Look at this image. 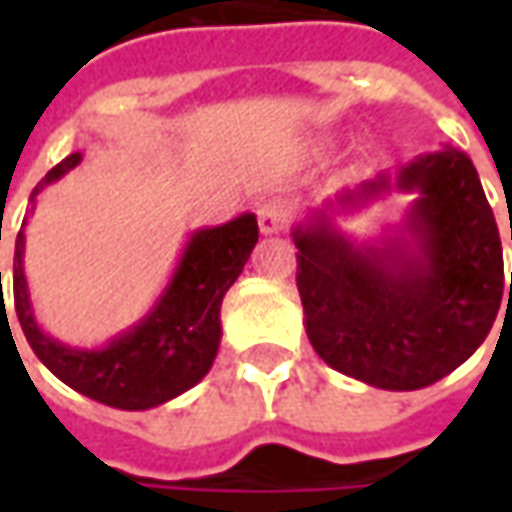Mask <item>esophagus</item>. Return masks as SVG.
<instances>
[{
  "label": "esophagus",
  "mask_w": 512,
  "mask_h": 512,
  "mask_svg": "<svg viewBox=\"0 0 512 512\" xmlns=\"http://www.w3.org/2000/svg\"><path fill=\"white\" fill-rule=\"evenodd\" d=\"M290 222V205L285 200H268L257 208V224H260V233L274 235L282 233Z\"/></svg>",
  "instance_id": "34e87169"
}]
</instances>
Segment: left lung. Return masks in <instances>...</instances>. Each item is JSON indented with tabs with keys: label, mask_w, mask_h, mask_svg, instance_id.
<instances>
[{
	"label": "left lung",
	"mask_w": 512,
	"mask_h": 512,
	"mask_svg": "<svg viewBox=\"0 0 512 512\" xmlns=\"http://www.w3.org/2000/svg\"><path fill=\"white\" fill-rule=\"evenodd\" d=\"M378 186L384 180L370 191ZM397 186L419 191L411 230L422 263L395 257L400 246L359 255L321 222L296 230V285L307 337L326 365L381 389H419L463 365L488 337L505 263L494 211L461 150L417 158Z\"/></svg>",
	"instance_id": "1"
}]
</instances>
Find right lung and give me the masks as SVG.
I'll list each match as a JSON object with an SVG mask.
<instances>
[{"label": "right lung", "mask_w": 512, "mask_h": 512, "mask_svg": "<svg viewBox=\"0 0 512 512\" xmlns=\"http://www.w3.org/2000/svg\"><path fill=\"white\" fill-rule=\"evenodd\" d=\"M79 161V153L62 158L32 191V200L46 183L62 178ZM255 244L257 222L252 213L222 227L202 230L191 238L172 285L147 321L104 351H76L54 343L32 318L21 268L24 235L18 233L13 257V304L18 323L32 351L62 384L106 406L126 411L153 408L191 389L211 370L222 337L219 312L224 293L244 271Z\"/></svg>", "instance_id": "1"}]
</instances>
